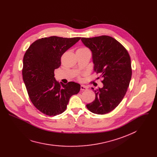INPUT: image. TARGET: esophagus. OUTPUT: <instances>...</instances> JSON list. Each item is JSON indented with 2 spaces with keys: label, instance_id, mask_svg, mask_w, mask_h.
Masks as SVG:
<instances>
[{
  "label": "esophagus",
  "instance_id": "34e87169",
  "mask_svg": "<svg viewBox=\"0 0 157 157\" xmlns=\"http://www.w3.org/2000/svg\"><path fill=\"white\" fill-rule=\"evenodd\" d=\"M87 89V87L86 86H84V85L81 86V91H86Z\"/></svg>",
  "mask_w": 157,
  "mask_h": 157
}]
</instances>
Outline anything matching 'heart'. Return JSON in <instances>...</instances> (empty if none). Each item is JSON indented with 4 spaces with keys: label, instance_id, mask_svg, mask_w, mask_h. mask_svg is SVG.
I'll return each mask as SVG.
<instances>
[{
    "label": "heart",
    "instance_id": "1",
    "mask_svg": "<svg viewBox=\"0 0 157 157\" xmlns=\"http://www.w3.org/2000/svg\"><path fill=\"white\" fill-rule=\"evenodd\" d=\"M86 50H89L87 47H80L79 48H78L77 51L82 52V51H86Z\"/></svg>",
    "mask_w": 157,
    "mask_h": 157
}]
</instances>
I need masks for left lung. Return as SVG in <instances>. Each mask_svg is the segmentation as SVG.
Returning a JSON list of instances; mask_svg holds the SVG:
<instances>
[{"mask_svg": "<svg viewBox=\"0 0 157 157\" xmlns=\"http://www.w3.org/2000/svg\"><path fill=\"white\" fill-rule=\"evenodd\" d=\"M81 41L91 50L94 71L103 83L102 88L94 90L95 100L86 107L94 114H107L118 106L127 91L132 73L130 55L120 42L107 35L83 37Z\"/></svg>", "mask_w": 157, "mask_h": 157, "instance_id": "1", "label": "left lung"}]
</instances>
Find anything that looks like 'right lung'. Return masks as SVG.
I'll list each match as a JSON object with an SVG mask.
<instances>
[{"instance_id":"1","label":"right lung","mask_w":157,"mask_h":157,"mask_svg":"<svg viewBox=\"0 0 157 157\" xmlns=\"http://www.w3.org/2000/svg\"><path fill=\"white\" fill-rule=\"evenodd\" d=\"M80 39L56 36L40 38L24 55L22 76L27 93L33 105L44 114L55 116L63 113L70 98L80 91L79 84L71 81L60 84L54 77L63 53Z\"/></svg>"}]
</instances>
